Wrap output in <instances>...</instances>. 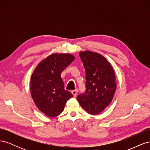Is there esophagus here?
I'll return each instance as SVG.
<instances>
[{
	"instance_id": "obj_1",
	"label": "esophagus",
	"mask_w": 150,
	"mask_h": 150,
	"mask_svg": "<svg viewBox=\"0 0 150 150\" xmlns=\"http://www.w3.org/2000/svg\"><path fill=\"white\" fill-rule=\"evenodd\" d=\"M78 90L77 89H74V90H72V91H71L72 94L74 95V97H75V96H76L77 94H78Z\"/></svg>"
}]
</instances>
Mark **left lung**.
Listing matches in <instances>:
<instances>
[{"mask_svg": "<svg viewBox=\"0 0 150 150\" xmlns=\"http://www.w3.org/2000/svg\"><path fill=\"white\" fill-rule=\"evenodd\" d=\"M79 56L86 71V91L77 96V100L90 115L103 111L111 102L116 89L114 70L101 54L80 52Z\"/></svg>", "mask_w": 150, "mask_h": 150, "instance_id": "8db88e82", "label": "left lung"}]
</instances>
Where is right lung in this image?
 <instances>
[{
    "mask_svg": "<svg viewBox=\"0 0 150 150\" xmlns=\"http://www.w3.org/2000/svg\"><path fill=\"white\" fill-rule=\"evenodd\" d=\"M70 54H53L36 67L30 79V93L39 110L50 117L59 115L73 95L64 89L61 74L74 60Z\"/></svg>",
    "mask_w": 150,
    "mask_h": 150,
    "instance_id": "1",
    "label": "right lung"
}]
</instances>
